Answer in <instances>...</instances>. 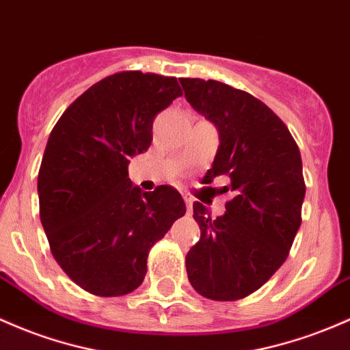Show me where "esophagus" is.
Listing matches in <instances>:
<instances>
[{
    "instance_id": "esophagus-1",
    "label": "esophagus",
    "mask_w": 350,
    "mask_h": 350,
    "mask_svg": "<svg viewBox=\"0 0 350 350\" xmlns=\"http://www.w3.org/2000/svg\"><path fill=\"white\" fill-rule=\"evenodd\" d=\"M184 201H186L187 209L193 211V198H191V196H187V194H184Z\"/></svg>"
}]
</instances>
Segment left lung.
I'll return each instance as SVG.
<instances>
[{
  "label": "left lung",
  "instance_id": "1",
  "mask_svg": "<svg viewBox=\"0 0 350 350\" xmlns=\"http://www.w3.org/2000/svg\"><path fill=\"white\" fill-rule=\"evenodd\" d=\"M184 96L219 131L206 183L231 179L234 198L213 219L194 202L201 239L186 256L196 293L237 301L256 293L282 266L302 221L306 183L297 143L271 107L229 84L181 78Z\"/></svg>",
  "mask_w": 350,
  "mask_h": 350
}]
</instances>
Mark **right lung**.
<instances>
[{
    "label": "right lung",
    "mask_w": 350,
    "mask_h": 350,
    "mask_svg": "<svg viewBox=\"0 0 350 350\" xmlns=\"http://www.w3.org/2000/svg\"><path fill=\"white\" fill-rule=\"evenodd\" d=\"M183 94L178 79L121 71L86 90L49 134L40 174V217L51 254L86 293L116 297L144 281L148 256L186 214L172 186L141 193L129 157L148 151L156 114Z\"/></svg>",
    "instance_id": "add662e5"
}]
</instances>
